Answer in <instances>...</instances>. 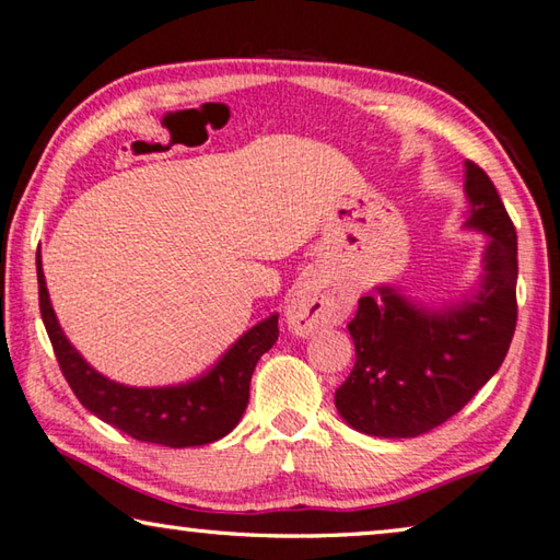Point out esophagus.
<instances>
[{"label":"esophagus","instance_id":"obj_1","mask_svg":"<svg viewBox=\"0 0 560 560\" xmlns=\"http://www.w3.org/2000/svg\"><path fill=\"white\" fill-rule=\"evenodd\" d=\"M350 313V299L342 291L328 287L318 279H308L291 291L287 306V323L293 335L315 332L328 325H338Z\"/></svg>","mask_w":560,"mask_h":560}]
</instances>
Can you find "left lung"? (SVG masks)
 Wrapping results in <instances>:
<instances>
[{
  "instance_id": "8db88e82",
  "label": "left lung",
  "mask_w": 560,
  "mask_h": 560,
  "mask_svg": "<svg viewBox=\"0 0 560 560\" xmlns=\"http://www.w3.org/2000/svg\"><path fill=\"white\" fill-rule=\"evenodd\" d=\"M467 230L487 235L470 296L433 308L377 287L348 323L354 368L335 392L342 421L377 439H416L455 416L494 377L516 328V230L494 183L465 161Z\"/></svg>"
}]
</instances>
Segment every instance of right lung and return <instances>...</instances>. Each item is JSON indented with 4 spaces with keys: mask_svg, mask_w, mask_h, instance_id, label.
<instances>
[{
    "mask_svg": "<svg viewBox=\"0 0 560 560\" xmlns=\"http://www.w3.org/2000/svg\"><path fill=\"white\" fill-rule=\"evenodd\" d=\"M40 318L54 345L56 360L66 382L97 419L144 443L166 448H190L220 441L240 423L249 404V382L259 358L279 338V313L249 328L212 368L186 384L174 386H127L107 380L90 368L54 313L36 254Z\"/></svg>",
    "mask_w": 560,
    "mask_h": 560,
    "instance_id": "add662e5",
    "label": "right lung"
}]
</instances>
